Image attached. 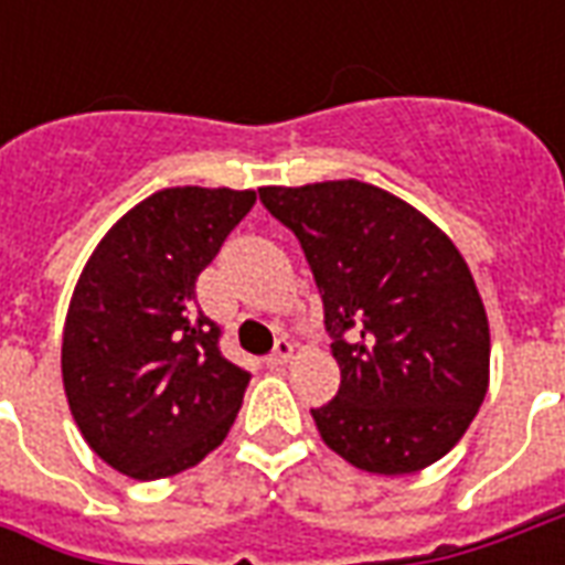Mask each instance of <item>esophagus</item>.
I'll return each instance as SVG.
<instances>
[{"label":"esophagus","mask_w":565,"mask_h":565,"mask_svg":"<svg viewBox=\"0 0 565 565\" xmlns=\"http://www.w3.org/2000/svg\"><path fill=\"white\" fill-rule=\"evenodd\" d=\"M290 356H294V342H290L287 335H281V339L275 342V348H271V354L266 356V363H269V366H284Z\"/></svg>","instance_id":"1"}]
</instances>
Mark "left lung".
Here are the masks:
<instances>
[{"mask_svg": "<svg viewBox=\"0 0 565 565\" xmlns=\"http://www.w3.org/2000/svg\"><path fill=\"white\" fill-rule=\"evenodd\" d=\"M299 238L342 369L311 408L320 438L356 469L408 475L441 460L484 403L490 330L448 235L363 181L263 186Z\"/></svg>", "mask_w": 565, "mask_h": 565, "instance_id": "8db88e82", "label": "left lung"}]
</instances>
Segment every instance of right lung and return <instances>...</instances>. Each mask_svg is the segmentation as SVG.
Wrapping results in <instances>:
<instances>
[{
	"mask_svg": "<svg viewBox=\"0 0 565 565\" xmlns=\"http://www.w3.org/2000/svg\"><path fill=\"white\" fill-rule=\"evenodd\" d=\"M254 190L169 186L111 226L68 306V408L117 472L157 481L221 445L250 372L221 351V327L196 306L199 271L254 209Z\"/></svg>",
	"mask_w": 565,
	"mask_h": 565,
	"instance_id": "right-lung-1",
	"label": "right lung"
}]
</instances>
